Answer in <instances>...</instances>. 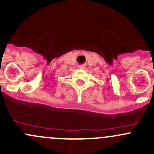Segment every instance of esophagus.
<instances>
[{"label": "esophagus", "instance_id": "esophagus-1", "mask_svg": "<svg viewBox=\"0 0 154 154\" xmlns=\"http://www.w3.org/2000/svg\"><path fill=\"white\" fill-rule=\"evenodd\" d=\"M85 68H86V67H85L84 66H79V68H80V69H84Z\"/></svg>", "mask_w": 154, "mask_h": 154}]
</instances>
